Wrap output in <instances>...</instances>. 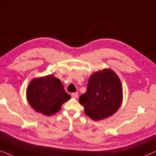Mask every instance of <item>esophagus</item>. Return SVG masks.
Instances as JSON below:
<instances>
[{
  "instance_id": "34e87169",
  "label": "esophagus",
  "mask_w": 156,
  "mask_h": 156,
  "mask_svg": "<svg viewBox=\"0 0 156 156\" xmlns=\"http://www.w3.org/2000/svg\"><path fill=\"white\" fill-rule=\"evenodd\" d=\"M72 97L74 98V99H76V98L78 97V94L77 93H72Z\"/></svg>"
}]
</instances>
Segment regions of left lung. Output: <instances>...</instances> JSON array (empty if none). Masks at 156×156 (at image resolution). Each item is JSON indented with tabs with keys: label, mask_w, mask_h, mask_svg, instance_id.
I'll return each mask as SVG.
<instances>
[{
	"label": "left lung",
	"mask_w": 156,
	"mask_h": 156,
	"mask_svg": "<svg viewBox=\"0 0 156 156\" xmlns=\"http://www.w3.org/2000/svg\"><path fill=\"white\" fill-rule=\"evenodd\" d=\"M123 99L122 86L114 71L104 69L91 75L87 90L80 97L87 116L94 121L108 118L116 113Z\"/></svg>",
	"instance_id": "8db88e82"
}]
</instances>
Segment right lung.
I'll return each instance as SVG.
<instances>
[{
  "instance_id": "1",
  "label": "right lung",
  "mask_w": 156,
  "mask_h": 156,
  "mask_svg": "<svg viewBox=\"0 0 156 156\" xmlns=\"http://www.w3.org/2000/svg\"><path fill=\"white\" fill-rule=\"evenodd\" d=\"M26 95L31 107L45 116L56 114L62 104L70 99L61 81L52 74L33 79L27 87Z\"/></svg>"
}]
</instances>
